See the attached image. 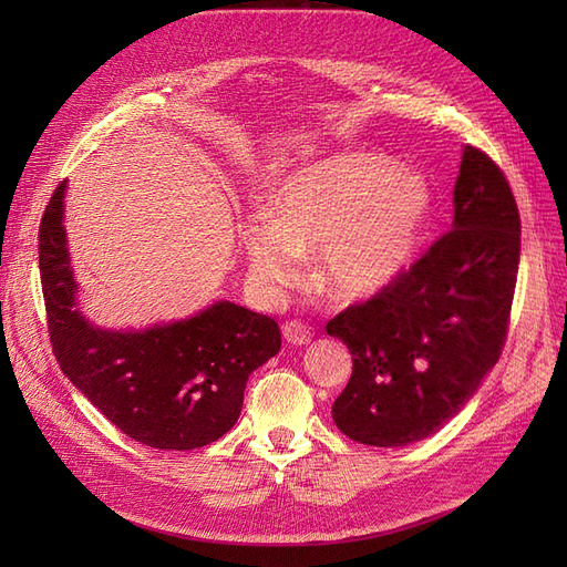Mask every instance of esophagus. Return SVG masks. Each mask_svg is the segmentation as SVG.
Masks as SVG:
<instances>
[{"mask_svg":"<svg viewBox=\"0 0 567 567\" xmlns=\"http://www.w3.org/2000/svg\"><path fill=\"white\" fill-rule=\"evenodd\" d=\"M281 331L290 346H307V342L312 340V329L302 321H286Z\"/></svg>","mask_w":567,"mask_h":567,"instance_id":"1","label":"esophagus"}]
</instances>
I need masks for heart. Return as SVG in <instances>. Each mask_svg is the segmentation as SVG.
I'll use <instances>...</instances> for the list:
<instances>
[{
	"label": "heart",
	"instance_id": "heart-1",
	"mask_svg": "<svg viewBox=\"0 0 567 567\" xmlns=\"http://www.w3.org/2000/svg\"><path fill=\"white\" fill-rule=\"evenodd\" d=\"M431 208L423 175L381 153H333L288 173L271 210L252 213L241 238L265 286H293L302 255L319 252V277L331 293L369 298L402 277Z\"/></svg>",
	"mask_w": 567,
	"mask_h": 567
}]
</instances>
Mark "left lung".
I'll use <instances>...</instances> for the list:
<instances>
[{
	"mask_svg": "<svg viewBox=\"0 0 567 567\" xmlns=\"http://www.w3.org/2000/svg\"><path fill=\"white\" fill-rule=\"evenodd\" d=\"M520 262V217L504 173L463 146L454 221L379 296L326 323L352 354L333 402L340 433L369 447L435 435L499 362Z\"/></svg>",
	"mask_w": 567,
	"mask_h": 567,
	"instance_id": "obj_1",
	"label": "left lung"
}]
</instances>
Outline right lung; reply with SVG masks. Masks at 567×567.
<instances>
[{
	"label": "right lung",
	"mask_w": 567,
	"mask_h": 567,
	"mask_svg": "<svg viewBox=\"0 0 567 567\" xmlns=\"http://www.w3.org/2000/svg\"><path fill=\"white\" fill-rule=\"evenodd\" d=\"M63 182L40 225V277L61 371L127 437L196 450L231 431L248 375L279 352L277 321L217 300L146 329H104L82 315L65 238Z\"/></svg>",
	"instance_id": "right-lung-1"
}]
</instances>
